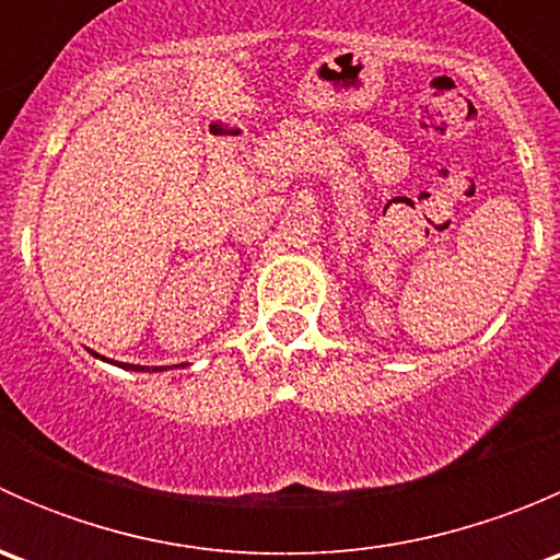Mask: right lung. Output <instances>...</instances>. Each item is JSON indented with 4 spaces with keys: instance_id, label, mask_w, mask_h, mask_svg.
Wrapping results in <instances>:
<instances>
[{
    "instance_id": "right-lung-1",
    "label": "right lung",
    "mask_w": 560,
    "mask_h": 560,
    "mask_svg": "<svg viewBox=\"0 0 560 560\" xmlns=\"http://www.w3.org/2000/svg\"><path fill=\"white\" fill-rule=\"evenodd\" d=\"M121 369H129V371H156V369H145V365H129V363H124ZM160 371H165V369H160Z\"/></svg>"
}]
</instances>
